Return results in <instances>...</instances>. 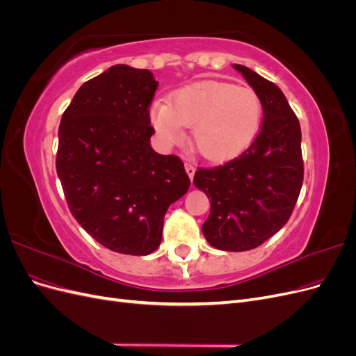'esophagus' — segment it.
I'll list each match as a JSON object with an SVG mask.
<instances>
[{
	"mask_svg": "<svg viewBox=\"0 0 356 356\" xmlns=\"http://www.w3.org/2000/svg\"><path fill=\"white\" fill-rule=\"evenodd\" d=\"M184 166H186V170H187V174H188L190 179H193V177H195V172H196V168H195V166H193L191 163H186Z\"/></svg>",
	"mask_w": 356,
	"mask_h": 356,
	"instance_id": "obj_1",
	"label": "esophagus"
}]
</instances>
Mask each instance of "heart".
<instances>
[{"label": "heart", "mask_w": 356, "mask_h": 356, "mask_svg": "<svg viewBox=\"0 0 356 356\" xmlns=\"http://www.w3.org/2000/svg\"><path fill=\"white\" fill-rule=\"evenodd\" d=\"M263 105L248 86L204 80L178 89L169 104L156 102L149 118L166 145L178 144L184 126L202 157L224 161L248 148L261 124Z\"/></svg>", "instance_id": "1"}]
</instances>
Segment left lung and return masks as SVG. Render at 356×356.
<instances>
[{
  "instance_id": "left-lung-1",
  "label": "left lung",
  "mask_w": 356,
  "mask_h": 356,
  "mask_svg": "<svg viewBox=\"0 0 356 356\" xmlns=\"http://www.w3.org/2000/svg\"><path fill=\"white\" fill-rule=\"evenodd\" d=\"M263 105L260 134L227 163L199 168L195 186L211 197L204 238L217 250L248 251L281 230L296 207L305 166L298 118L282 90L252 70L234 63Z\"/></svg>"
}]
</instances>
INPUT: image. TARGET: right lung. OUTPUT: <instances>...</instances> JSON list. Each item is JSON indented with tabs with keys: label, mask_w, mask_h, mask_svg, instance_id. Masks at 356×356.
<instances>
[{
	"label": "right lung",
	"mask_w": 356,
	"mask_h": 356,
	"mask_svg": "<svg viewBox=\"0 0 356 356\" xmlns=\"http://www.w3.org/2000/svg\"><path fill=\"white\" fill-rule=\"evenodd\" d=\"M157 86L148 70L114 65L81 86L59 124L56 170L71 213L127 255L157 250L168 208L190 187L182 160L149 145Z\"/></svg>",
	"instance_id": "add662e5"
}]
</instances>
